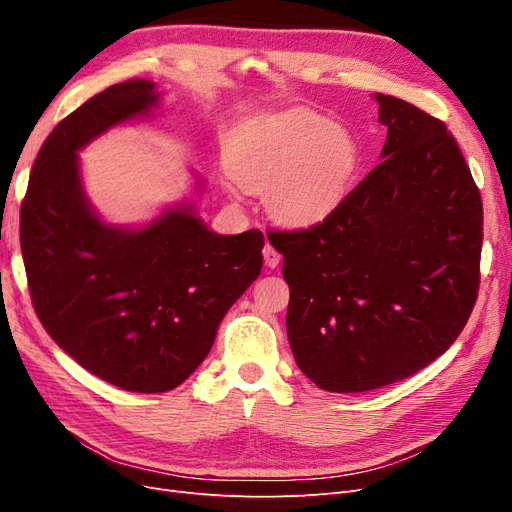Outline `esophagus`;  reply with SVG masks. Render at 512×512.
I'll use <instances>...</instances> for the list:
<instances>
[{"instance_id":"1","label":"esophagus","mask_w":512,"mask_h":512,"mask_svg":"<svg viewBox=\"0 0 512 512\" xmlns=\"http://www.w3.org/2000/svg\"><path fill=\"white\" fill-rule=\"evenodd\" d=\"M262 256H265V265H267L269 269H275L277 265H280V260H282L280 252H277L271 243L265 245V250H262Z\"/></svg>"}]
</instances>
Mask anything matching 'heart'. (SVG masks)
Masks as SVG:
<instances>
[{"label":"heart","instance_id":"1","mask_svg":"<svg viewBox=\"0 0 512 512\" xmlns=\"http://www.w3.org/2000/svg\"><path fill=\"white\" fill-rule=\"evenodd\" d=\"M228 175L262 194L273 220L309 226L342 205L361 170L354 134L309 108L247 119L226 143Z\"/></svg>","mask_w":512,"mask_h":512}]
</instances>
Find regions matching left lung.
Listing matches in <instances>:
<instances>
[{"label":"left lung","mask_w":512,"mask_h":512,"mask_svg":"<svg viewBox=\"0 0 512 512\" xmlns=\"http://www.w3.org/2000/svg\"><path fill=\"white\" fill-rule=\"evenodd\" d=\"M382 162L327 220L271 232L290 286L288 342L318 389L363 393L444 354L476 303L483 203L436 117L376 94Z\"/></svg>","instance_id":"1"}]
</instances>
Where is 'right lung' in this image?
Segmentation results:
<instances>
[{"label":"right lung","mask_w":512,"mask_h":512,"mask_svg":"<svg viewBox=\"0 0 512 512\" xmlns=\"http://www.w3.org/2000/svg\"><path fill=\"white\" fill-rule=\"evenodd\" d=\"M158 106V85L145 79L89 98L44 141L21 207V250L42 327L81 367L134 393H166L194 374L230 305L260 275L265 245L260 230L218 235L194 200L143 226L100 218L79 151Z\"/></svg>","instance_id":"add662e5"}]
</instances>
